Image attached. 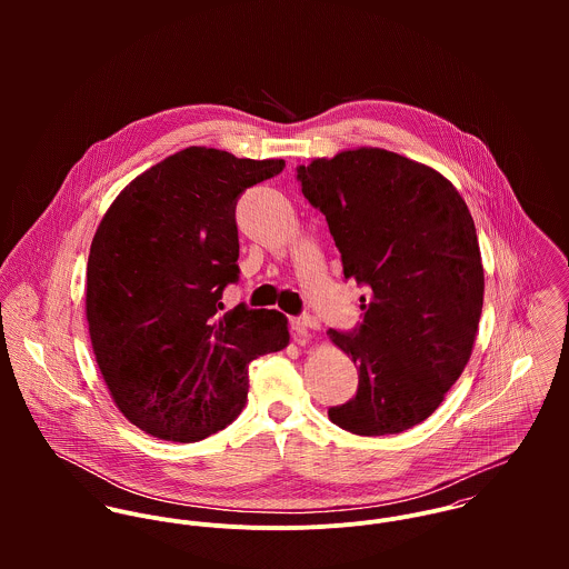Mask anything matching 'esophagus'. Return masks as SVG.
Segmentation results:
<instances>
[{"label": "esophagus", "mask_w": 569, "mask_h": 569, "mask_svg": "<svg viewBox=\"0 0 569 569\" xmlns=\"http://www.w3.org/2000/svg\"><path fill=\"white\" fill-rule=\"evenodd\" d=\"M293 328H296L298 332L307 335V330H320V322H318L316 318H311V316H302V318H296V320H293Z\"/></svg>", "instance_id": "esophagus-1"}]
</instances>
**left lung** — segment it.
Segmentation results:
<instances>
[{"label": "left lung", "mask_w": 569, "mask_h": 569, "mask_svg": "<svg viewBox=\"0 0 569 569\" xmlns=\"http://www.w3.org/2000/svg\"><path fill=\"white\" fill-rule=\"evenodd\" d=\"M341 251L343 276L370 287L357 332L328 330L359 390L328 418L357 436L401 433L429 418L465 372L485 305L473 217L431 166L359 147L298 168Z\"/></svg>", "instance_id": "obj_1"}]
</instances>
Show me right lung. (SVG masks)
Wrapping results in <instances>:
<instances>
[{"label":"right lung","mask_w":569,"mask_h":569,"mask_svg":"<svg viewBox=\"0 0 569 569\" xmlns=\"http://www.w3.org/2000/svg\"><path fill=\"white\" fill-rule=\"evenodd\" d=\"M284 160L188 147L138 174L104 212L87 258L84 316L116 407L142 431L199 442L247 401V366L289 346V320L243 305L234 206Z\"/></svg>","instance_id":"add662e5"}]
</instances>
